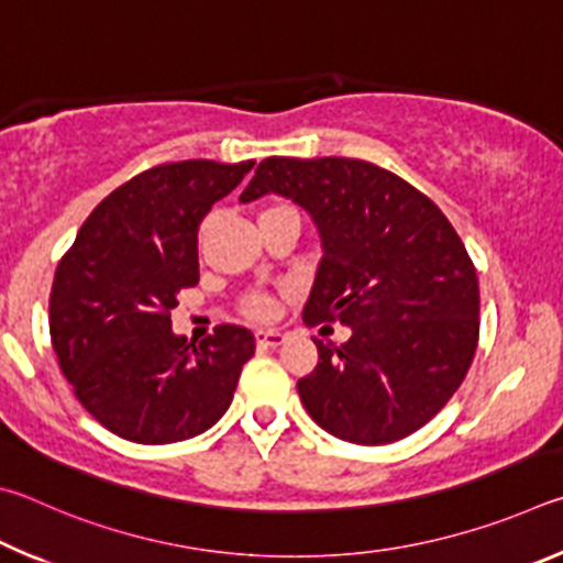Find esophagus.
<instances>
[{"label":"esophagus","instance_id":"1","mask_svg":"<svg viewBox=\"0 0 563 563\" xmlns=\"http://www.w3.org/2000/svg\"><path fill=\"white\" fill-rule=\"evenodd\" d=\"M254 339L264 349H276V346H282L284 339H287V336H284V333H279V331H256Z\"/></svg>","mask_w":563,"mask_h":563}]
</instances>
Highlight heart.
I'll return each instance as SVG.
<instances>
[{"label": "heart", "instance_id": "b5f03b06", "mask_svg": "<svg viewBox=\"0 0 563 563\" xmlns=\"http://www.w3.org/2000/svg\"><path fill=\"white\" fill-rule=\"evenodd\" d=\"M276 207H284V205L266 207L264 212L276 210ZM244 313H246V317H252V319H269L272 317V299L266 297V294H250V297L244 299Z\"/></svg>", "mask_w": 563, "mask_h": 563}]
</instances>
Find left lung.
Wrapping results in <instances>:
<instances>
[{
    "label": "left lung",
    "mask_w": 563,
    "mask_h": 563,
    "mask_svg": "<svg viewBox=\"0 0 563 563\" xmlns=\"http://www.w3.org/2000/svg\"><path fill=\"white\" fill-rule=\"evenodd\" d=\"M289 197L311 214L323 256L303 321H341V346L297 383L331 435L386 445L420 430L465 380L479 336L477 272L430 197L353 157H266L242 202Z\"/></svg>",
    "instance_id": "8db88e82"
}]
</instances>
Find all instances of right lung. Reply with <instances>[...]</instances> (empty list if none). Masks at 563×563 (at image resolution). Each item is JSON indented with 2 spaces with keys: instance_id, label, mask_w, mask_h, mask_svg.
Listing matches in <instances>:
<instances>
[{
  "instance_id": "add662e5",
  "label": "right lung",
  "mask_w": 563,
  "mask_h": 563,
  "mask_svg": "<svg viewBox=\"0 0 563 563\" xmlns=\"http://www.w3.org/2000/svg\"><path fill=\"white\" fill-rule=\"evenodd\" d=\"M254 167L183 161L118 187L88 214L56 266L48 331L76 398L103 428L141 445L200 435L234 398L252 331L175 336L177 294L200 282L197 230Z\"/></svg>"
}]
</instances>
